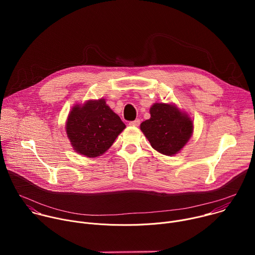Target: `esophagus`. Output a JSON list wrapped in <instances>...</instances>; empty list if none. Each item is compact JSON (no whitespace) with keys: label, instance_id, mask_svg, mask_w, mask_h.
Wrapping results in <instances>:
<instances>
[{"label":"esophagus","instance_id":"1","mask_svg":"<svg viewBox=\"0 0 255 255\" xmlns=\"http://www.w3.org/2000/svg\"><path fill=\"white\" fill-rule=\"evenodd\" d=\"M129 125H131V126H139L140 125V120L136 119L134 121H131V122H129Z\"/></svg>","mask_w":255,"mask_h":255}]
</instances>
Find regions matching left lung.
Listing matches in <instances>:
<instances>
[{
  "label": "left lung",
  "instance_id": "8db88e82",
  "mask_svg": "<svg viewBox=\"0 0 255 255\" xmlns=\"http://www.w3.org/2000/svg\"><path fill=\"white\" fill-rule=\"evenodd\" d=\"M151 146L164 155L183 148L193 133V121L168 104L156 103L150 108V119L140 125Z\"/></svg>",
  "mask_w": 255,
  "mask_h": 255
}]
</instances>
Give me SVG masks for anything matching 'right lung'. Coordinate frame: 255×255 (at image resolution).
I'll return each instance as SVG.
<instances>
[{
    "label": "right lung",
    "mask_w": 255,
    "mask_h": 255,
    "mask_svg": "<svg viewBox=\"0 0 255 255\" xmlns=\"http://www.w3.org/2000/svg\"><path fill=\"white\" fill-rule=\"evenodd\" d=\"M125 127L105 100L100 99L74 107L66 122V133L75 150L97 157L109 149Z\"/></svg>",
    "instance_id": "right-lung-1"
}]
</instances>
